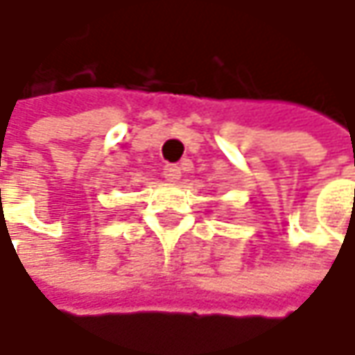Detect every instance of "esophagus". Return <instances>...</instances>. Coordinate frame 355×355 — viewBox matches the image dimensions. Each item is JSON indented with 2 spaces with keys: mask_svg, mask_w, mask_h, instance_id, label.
<instances>
[{
  "mask_svg": "<svg viewBox=\"0 0 355 355\" xmlns=\"http://www.w3.org/2000/svg\"><path fill=\"white\" fill-rule=\"evenodd\" d=\"M163 178H165L167 182H178V180L182 178V169H180L178 165L169 163V165L163 167Z\"/></svg>",
  "mask_w": 355,
  "mask_h": 355,
  "instance_id": "1",
  "label": "esophagus"
}]
</instances>
